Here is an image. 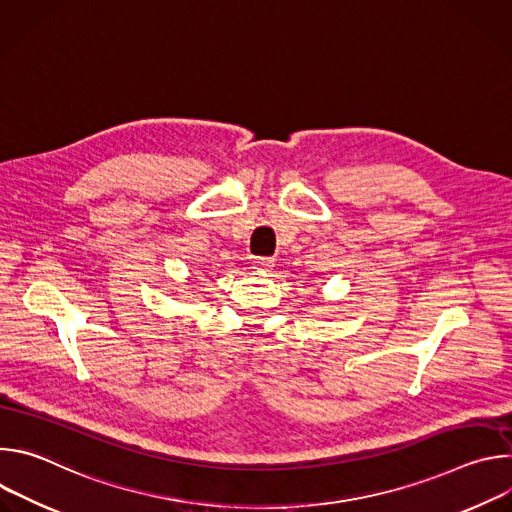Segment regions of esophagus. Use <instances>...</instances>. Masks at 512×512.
<instances>
[{
  "mask_svg": "<svg viewBox=\"0 0 512 512\" xmlns=\"http://www.w3.org/2000/svg\"><path fill=\"white\" fill-rule=\"evenodd\" d=\"M273 265H275V259H271V257H255L253 259V269H257V271H269Z\"/></svg>",
  "mask_w": 512,
  "mask_h": 512,
  "instance_id": "34e87169",
  "label": "esophagus"
}]
</instances>
